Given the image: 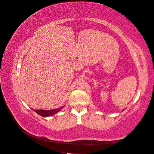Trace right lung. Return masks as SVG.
I'll return each instance as SVG.
<instances>
[{
	"instance_id": "add662e5",
	"label": "right lung",
	"mask_w": 154,
	"mask_h": 154,
	"mask_svg": "<svg viewBox=\"0 0 154 154\" xmlns=\"http://www.w3.org/2000/svg\"><path fill=\"white\" fill-rule=\"evenodd\" d=\"M64 107V106H62V107H60L59 109H53V110H34L31 109L32 110H34L35 112H36L38 114H39L40 116H42V117H49V116H53L54 114H56L57 113H58L59 111L61 110Z\"/></svg>"
}]
</instances>
